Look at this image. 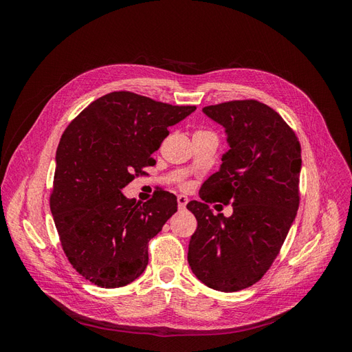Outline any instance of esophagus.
Returning a JSON list of instances; mask_svg holds the SVG:
<instances>
[{"label":"esophagus","instance_id":"1","mask_svg":"<svg viewBox=\"0 0 352 352\" xmlns=\"http://www.w3.org/2000/svg\"><path fill=\"white\" fill-rule=\"evenodd\" d=\"M188 197L186 195H179L177 197V207L182 210V208H185L186 207V204H188Z\"/></svg>","mask_w":352,"mask_h":352}]
</instances>
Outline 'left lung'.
<instances>
[{
	"label": "left lung",
	"mask_w": 352,
	"mask_h": 352,
	"mask_svg": "<svg viewBox=\"0 0 352 352\" xmlns=\"http://www.w3.org/2000/svg\"><path fill=\"white\" fill-rule=\"evenodd\" d=\"M225 127L229 150L219 172L188 202L198 228L190 236L188 263L197 278L221 292L258 282L282 248L300 206L301 145L269 105L255 100L202 109ZM231 202L230 218L214 217L207 201Z\"/></svg>",
	"instance_id": "left-lung-1"
}]
</instances>
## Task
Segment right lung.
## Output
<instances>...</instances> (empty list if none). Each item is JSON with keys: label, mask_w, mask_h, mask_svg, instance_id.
<instances>
[{"label": "right lung", "mask_w": 352, "mask_h": 352, "mask_svg": "<svg viewBox=\"0 0 352 352\" xmlns=\"http://www.w3.org/2000/svg\"><path fill=\"white\" fill-rule=\"evenodd\" d=\"M195 110L119 91L91 102L67 126L50 207L66 257L85 279L120 287L146 269L148 242L177 211V199L157 190L141 204L122 189L155 164L151 154L167 127Z\"/></svg>", "instance_id": "add662e5"}]
</instances>
